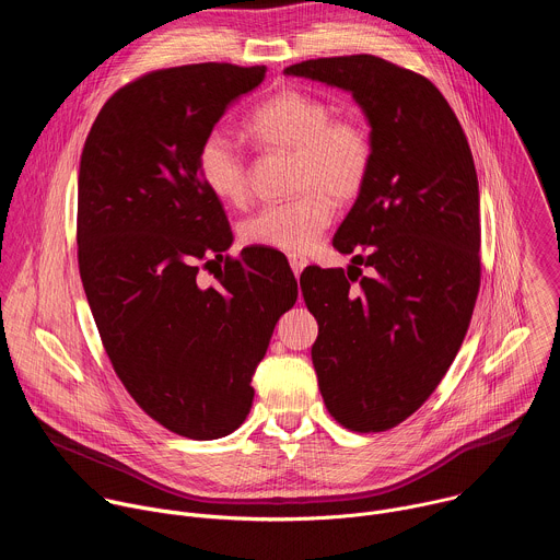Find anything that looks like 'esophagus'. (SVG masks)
<instances>
[{
    "mask_svg": "<svg viewBox=\"0 0 560 560\" xmlns=\"http://www.w3.org/2000/svg\"><path fill=\"white\" fill-rule=\"evenodd\" d=\"M288 259H290V268H292V272H294L296 277H299L301 270L307 266V259H305L303 255H290Z\"/></svg>",
    "mask_w": 560,
    "mask_h": 560,
    "instance_id": "1",
    "label": "esophagus"
}]
</instances>
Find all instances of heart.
I'll use <instances>...</instances> for the list:
<instances>
[{
	"mask_svg": "<svg viewBox=\"0 0 560 560\" xmlns=\"http://www.w3.org/2000/svg\"><path fill=\"white\" fill-rule=\"evenodd\" d=\"M261 143L294 152L292 188L296 197L264 206L244 225L250 246L307 253L335 219V199L361 192L372 168V137L352 115H332L328 102L301 91H281L246 121ZM199 173L214 197L242 206L250 195L246 154L228 132L212 130L197 152Z\"/></svg>",
	"mask_w": 560,
	"mask_h": 560,
	"instance_id": "obj_1",
	"label": "heart"
}]
</instances>
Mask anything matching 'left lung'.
<instances>
[{
  "instance_id": "left-lung-1",
  "label": "left lung",
  "mask_w": 560,
  "mask_h": 560,
  "mask_svg": "<svg viewBox=\"0 0 560 560\" xmlns=\"http://www.w3.org/2000/svg\"><path fill=\"white\" fill-rule=\"evenodd\" d=\"M283 72L352 93L372 128L368 182L332 242L352 266H310L299 283L318 324L312 363L328 412L352 432H385L428 401L469 328L481 285L471 150L419 72L374 55Z\"/></svg>"
}]
</instances>
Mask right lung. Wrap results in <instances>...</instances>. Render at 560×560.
Listing matches in <instances>:
<instances>
[{"mask_svg": "<svg viewBox=\"0 0 560 560\" xmlns=\"http://www.w3.org/2000/svg\"><path fill=\"white\" fill-rule=\"evenodd\" d=\"M266 66L190 63L141 74L100 110L79 164L77 259L106 354L137 406L195 441L234 432L296 279L277 250L232 259L197 152ZM224 268L206 289L198 272Z\"/></svg>", "mask_w": 560, "mask_h": 560, "instance_id": "add662e5", "label": "right lung"}]
</instances>
